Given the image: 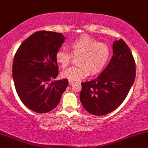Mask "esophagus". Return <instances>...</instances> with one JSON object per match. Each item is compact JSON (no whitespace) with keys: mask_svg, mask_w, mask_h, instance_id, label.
Returning a JSON list of instances; mask_svg holds the SVG:
<instances>
[{"mask_svg":"<svg viewBox=\"0 0 148 148\" xmlns=\"http://www.w3.org/2000/svg\"><path fill=\"white\" fill-rule=\"evenodd\" d=\"M69 85H72V84H73L75 83V82L74 81H72V80H69Z\"/></svg>","mask_w":148,"mask_h":148,"instance_id":"esophagus-1","label":"esophagus"}]
</instances>
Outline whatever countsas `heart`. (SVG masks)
<instances>
[{"label": "heart", "mask_w": 148, "mask_h": 148, "mask_svg": "<svg viewBox=\"0 0 148 148\" xmlns=\"http://www.w3.org/2000/svg\"><path fill=\"white\" fill-rule=\"evenodd\" d=\"M73 56H79L78 65L64 71L62 76L72 81H78L88 75H95L101 73L106 66L110 56V48L104 43L98 42L88 35H82L69 45ZM57 63L62 68L70 64L71 55L64 50L56 54Z\"/></svg>", "instance_id": "1"}]
</instances>
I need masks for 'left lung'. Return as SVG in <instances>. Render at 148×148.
Here are the masks:
<instances>
[{
    "instance_id": "left-lung-1",
    "label": "left lung",
    "mask_w": 148,
    "mask_h": 148,
    "mask_svg": "<svg viewBox=\"0 0 148 148\" xmlns=\"http://www.w3.org/2000/svg\"><path fill=\"white\" fill-rule=\"evenodd\" d=\"M112 49V57L101 73L93 80L82 82L80 101L94 115H104L117 108L135 79V62L126 43L122 39L114 41Z\"/></svg>"
}]
</instances>
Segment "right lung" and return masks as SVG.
<instances>
[{"mask_svg": "<svg viewBox=\"0 0 148 148\" xmlns=\"http://www.w3.org/2000/svg\"><path fill=\"white\" fill-rule=\"evenodd\" d=\"M64 39L60 33L37 32L21 44L14 56L12 75L16 92L34 112L54 109L68 86L67 79L53 81L58 75L56 54Z\"/></svg>", "mask_w": 148, "mask_h": 148, "instance_id": "right-lung-1", "label": "right lung"}]
</instances>
